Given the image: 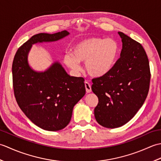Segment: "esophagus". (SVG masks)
<instances>
[{"label":"esophagus","mask_w":161,"mask_h":161,"mask_svg":"<svg viewBox=\"0 0 161 161\" xmlns=\"http://www.w3.org/2000/svg\"><path fill=\"white\" fill-rule=\"evenodd\" d=\"M84 85H85V88H86V93H91V92L92 91V90H91V86L90 84L88 83V82H87V81H86V82L84 83Z\"/></svg>","instance_id":"34e87169"}]
</instances>
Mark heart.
<instances>
[{
  "label": "heart",
  "mask_w": 161,
  "mask_h": 161,
  "mask_svg": "<svg viewBox=\"0 0 161 161\" xmlns=\"http://www.w3.org/2000/svg\"><path fill=\"white\" fill-rule=\"evenodd\" d=\"M119 45L113 39L91 37L73 47L72 54H66L64 61L75 72L80 70L79 62H85V70L90 76L100 77L114 67L119 54Z\"/></svg>",
  "instance_id": "heart-1"
}]
</instances>
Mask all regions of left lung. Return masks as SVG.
Masks as SVG:
<instances>
[{"label": "left lung", "mask_w": 161, "mask_h": 161, "mask_svg": "<svg viewBox=\"0 0 161 161\" xmlns=\"http://www.w3.org/2000/svg\"><path fill=\"white\" fill-rule=\"evenodd\" d=\"M122 42L120 57L113 69L95 78L92 91L98 97L94 109L96 121L106 128L119 127L131 119L147 96L150 70L141 43L118 32Z\"/></svg>", "instance_id": "obj_1"}]
</instances>
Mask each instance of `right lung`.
I'll list each match as a JSON object with an SVG mask.
<instances>
[{
	"label": "right lung",
	"instance_id": "add662e5",
	"mask_svg": "<svg viewBox=\"0 0 161 161\" xmlns=\"http://www.w3.org/2000/svg\"><path fill=\"white\" fill-rule=\"evenodd\" d=\"M70 35L66 30L32 36L17 50L12 64L14 91L17 103L34 124L44 130L59 131L70 122L74 106L86 93L83 77L68 75L58 61L44 71L30 66L32 45L54 42Z\"/></svg>",
	"mask_w": 161,
	"mask_h": 161
}]
</instances>
